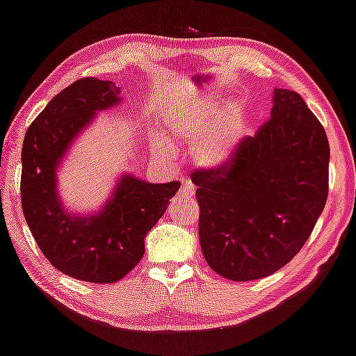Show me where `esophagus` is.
<instances>
[{
	"instance_id": "esophagus-1",
	"label": "esophagus",
	"mask_w": 356,
	"mask_h": 356,
	"mask_svg": "<svg viewBox=\"0 0 356 356\" xmlns=\"http://www.w3.org/2000/svg\"><path fill=\"white\" fill-rule=\"evenodd\" d=\"M178 195L181 197V199H191V197L195 195V189H194V184H192L191 181H184L181 189H179Z\"/></svg>"
}]
</instances>
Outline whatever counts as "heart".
<instances>
[{
    "mask_svg": "<svg viewBox=\"0 0 356 356\" xmlns=\"http://www.w3.org/2000/svg\"><path fill=\"white\" fill-rule=\"evenodd\" d=\"M165 138L153 140V151L168 159L172 147L192 148L195 164L205 168H219L235 156L243 132L241 112L236 106L222 108L218 97L192 96L167 115L164 121Z\"/></svg>",
    "mask_w": 356,
    "mask_h": 356,
    "instance_id": "b5f03b06",
    "label": "heart"
}]
</instances>
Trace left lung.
Segmentation results:
<instances>
[{
	"label": "left lung",
	"instance_id": "1",
	"mask_svg": "<svg viewBox=\"0 0 356 356\" xmlns=\"http://www.w3.org/2000/svg\"><path fill=\"white\" fill-rule=\"evenodd\" d=\"M330 145L302 97L273 92L271 116L229 164L192 172L203 257L222 277L254 281L287 265L328 197Z\"/></svg>",
	"mask_w": 356,
	"mask_h": 356
}]
</instances>
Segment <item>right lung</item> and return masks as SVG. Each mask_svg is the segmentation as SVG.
Listing matches in <instances>:
<instances>
[{"mask_svg": "<svg viewBox=\"0 0 356 356\" xmlns=\"http://www.w3.org/2000/svg\"><path fill=\"white\" fill-rule=\"evenodd\" d=\"M113 81L80 79L51 99L28 127L22 148V208L39 249L56 270L86 282L112 284L145 254V236L181 183H147L121 175L97 213L74 214L58 194V170L95 115L121 102Z\"/></svg>", "mask_w": 356, "mask_h": 356, "instance_id": "right-lung-1", "label": "right lung"}]
</instances>
